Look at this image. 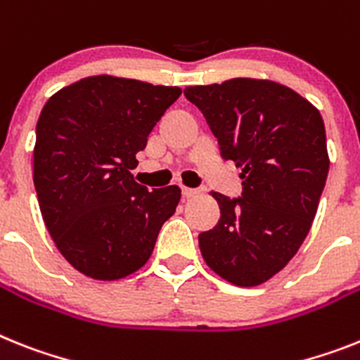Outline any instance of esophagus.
<instances>
[{
	"label": "esophagus",
	"mask_w": 360,
	"mask_h": 360,
	"mask_svg": "<svg viewBox=\"0 0 360 360\" xmlns=\"http://www.w3.org/2000/svg\"><path fill=\"white\" fill-rule=\"evenodd\" d=\"M183 195H185V198H195V195H199V190L190 188V186H183Z\"/></svg>",
	"instance_id": "esophagus-1"
}]
</instances>
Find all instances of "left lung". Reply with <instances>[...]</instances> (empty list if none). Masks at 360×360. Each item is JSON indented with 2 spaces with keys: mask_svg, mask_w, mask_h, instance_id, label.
<instances>
[{
  "mask_svg": "<svg viewBox=\"0 0 360 360\" xmlns=\"http://www.w3.org/2000/svg\"><path fill=\"white\" fill-rule=\"evenodd\" d=\"M185 96L243 179L240 199L210 192L221 216L199 234V249L223 280L255 288L291 262L313 225L329 170L324 120L307 98L264 78L190 86Z\"/></svg>",
  "mask_w": 360,
  "mask_h": 360,
  "instance_id": "1",
  "label": "left lung"
}]
</instances>
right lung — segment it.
Listing matches in <instances>:
<instances>
[{
    "mask_svg": "<svg viewBox=\"0 0 360 360\" xmlns=\"http://www.w3.org/2000/svg\"><path fill=\"white\" fill-rule=\"evenodd\" d=\"M179 95L175 86L96 75L45 102L32 152L34 188L54 245L78 273L113 282L152 256L181 188L150 192L131 170Z\"/></svg>",
    "mask_w": 360,
    "mask_h": 360,
    "instance_id": "1",
    "label": "right lung"
}]
</instances>
